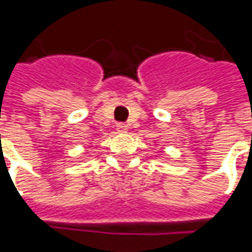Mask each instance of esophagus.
<instances>
[{
	"label": "esophagus",
	"instance_id": "esophagus-1",
	"mask_svg": "<svg viewBox=\"0 0 252 252\" xmlns=\"http://www.w3.org/2000/svg\"><path fill=\"white\" fill-rule=\"evenodd\" d=\"M117 131L118 132H126L128 131V126L124 124V123H120V124H117Z\"/></svg>",
	"mask_w": 252,
	"mask_h": 252
}]
</instances>
